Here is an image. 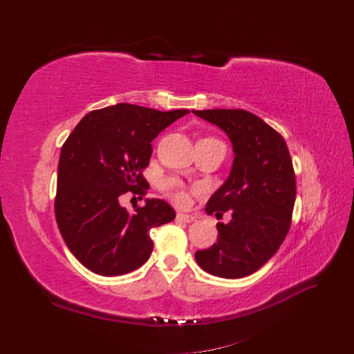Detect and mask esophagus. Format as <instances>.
Wrapping results in <instances>:
<instances>
[{"mask_svg":"<svg viewBox=\"0 0 354 354\" xmlns=\"http://www.w3.org/2000/svg\"><path fill=\"white\" fill-rule=\"evenodd\" d=\"M177 218L180 221H185V223H192V221L196 220L194 216H190V214H183V212H178L177 214Z\"/></svg>","mask_w":354,"mask_h":354,"instance_id":"obj_1","label":"esophagus"}]
</instances>
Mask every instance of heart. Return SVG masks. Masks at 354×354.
Here are the masks:
<instances>
[{
    "mask_svg": "<svg viewBox=\"0 0 354 354\" xmlns=\"http://www.w3.org/2000/svg\"><path fill=\"white\" fill-rule=\"evenodd\" d=\"M160 189H162V192L168 198H171L176 203H178V205H186L189 201L186 186L174 177L162 180V183H160Z\"/></svg>",
    "mask_w": 354,
    "mask_h": 354,
    "instance_id": "obj_1",
    "label": "heart"
}]
</instances>
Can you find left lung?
<instances>
[{
  "instance_id": "left-lung-1",
  "label": "left lung",
  "mask_w": 354,
  "mask_h": 354,
  "mask_svg": "<svg viewBox=\"0 0 354 354\" xmlns=\"http://www.w3.org/2000/svg\"><path fill=\"white\" fill-rule=\"evenodd\" d=\"M216 124L233 145L230 176L205 211L220 218L217 242L196 251L201 269L224 279H239L260 269L279 250L291 227L295 173L283 137L261 118L243 109L194 111Z\"/></svg>"
}]
</instances>
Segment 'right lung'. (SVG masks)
I'll list each match as a JSON object with an SVG mask.
<instances>
[{
	"mask_svg": "<svg viewBox=\"0 0 354 354\" xmlns=\"http://www.w3.org/2000/svg\"><path fill=\"white\" fill-rule=\"evenodd\" d=\"M187 109L160 112L130 103L91 111L62 146L55 214L71 252L102 276L130 273L153 250L151 229L176 218L162 199H146L134 212L120 205L131 192L149 189L143 169L152 156L151 142Z\"/></svg>",
	"mask_w": 354,
	"mask_h": 354,
	"instance_id": "right-lung-1",
	"label": "right lung"
}]
</instances>
